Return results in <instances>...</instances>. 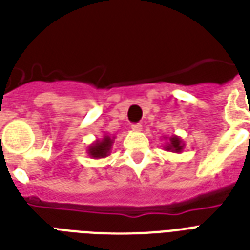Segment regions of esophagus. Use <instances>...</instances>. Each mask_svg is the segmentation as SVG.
<instances>
[{"mask_svg": "<svg viewBox=\"0 0 250 250\" xmlns=\"http://www.w3.org/2000/svg\"><path fill=\"white\" fill-rule=\"evenodd\" d=\"M131 128H132V131L139 132V131H141V128H143V125H141V123H133V125H131Z\"/></svg>", "mask_w": 250, "mask_h": 250, "instance_id": "1", "label": "esophagus"}]
</instances>
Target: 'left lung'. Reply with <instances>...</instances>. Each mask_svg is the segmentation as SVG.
Masks as SVG:
<instances>
[{"label": "left lung", "mask_w": 250, "mask_h": 250, "mask_svg": "<svg viewBox=\"0 0 250 250\" xmlns=\"http://www.w3.org/2000/svg\"><path fill=\"white\" fill-rule=\"evenodd\" d=\"M184 146H186L184 141L179 136H176V135H172V136L168 137V140H167L166 145H165V150L172 153H182Z\"/></svg>", "instance_id": "8db88e82"}]
</instances>
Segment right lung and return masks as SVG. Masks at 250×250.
Listing matches in <instances>:
<instances>
[{"instance_id": "1", "label": "right lung", "mask_w": 250, "mask_h": 250, "mask_svg": "<svg viewBox=\"0 0 250 250\" xmlns=\"http://www.w3.org/2000/svg\"><path fill=\"white\" fill-rule=\"evenodd\" d=\"M114 139L115 137H111L109 135H104L101 140L93 141L92 144L86 148V153L90 158H94V160H98V158H105L110 154V150H111V146H113Z\"/></svg>"}]
</instances>
